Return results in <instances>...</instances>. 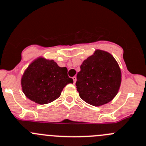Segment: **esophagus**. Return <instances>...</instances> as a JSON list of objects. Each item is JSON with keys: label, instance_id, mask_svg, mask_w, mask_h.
I'll use <instances>...</instances> for the list:
<instances>
[{"label": "esophagus", "instance_id": "esophagus-1", "mask_svg": "<svg viewBox=\"0 0 146 146\" xmlns=\"http://www.w3.org/2000/svg\"><path fill=\"white\" fill-rule=\"evenodd\" d=\"M73 83H76V80H77V78H76V76H74V77H73Z\"/></svg>", "mask_w": 146, "mask_h": 146}]
</instances>
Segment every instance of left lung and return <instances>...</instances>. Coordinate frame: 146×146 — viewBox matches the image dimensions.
<instances>
[{
  "label": "left lung",
  "mask_w": 146,
  "mask_h": 146,
  "mask_svg": "<svg viewBox=\"0 0 146 146\" xmlns=\"http://www.w3.org/2000/svg\"><path fill=\"white\" fill-rule=\"evenodd\" d=\"M121 83L118 62L110 53L97 49L82 63L76 86L82 100L93 106H100L115 97Z\"/></svg>",
  "instance_id": "8db88e82"
}]
</instances>
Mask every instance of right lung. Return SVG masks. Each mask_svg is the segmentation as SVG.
Wrapping results in <instances>:
<instances>
[{
  "mask_svg": "<svg viewBox=\"0 0 146 146\" xmlns=\"http://www.w3.org/2000/svg\"><path fill=\"white\" fill-rule=\"evenodd\" d=\"M68 69L60 67L53 60L43 56L32 61L21 77V84L25 96L38 104L50 103L60 97L65 86L73 83Z\"/></svg>",
  "mask_w": 146,
  "mask_h": 146,
  "instance_id": "1",
  "label": "right lung"
}]
</instances>
